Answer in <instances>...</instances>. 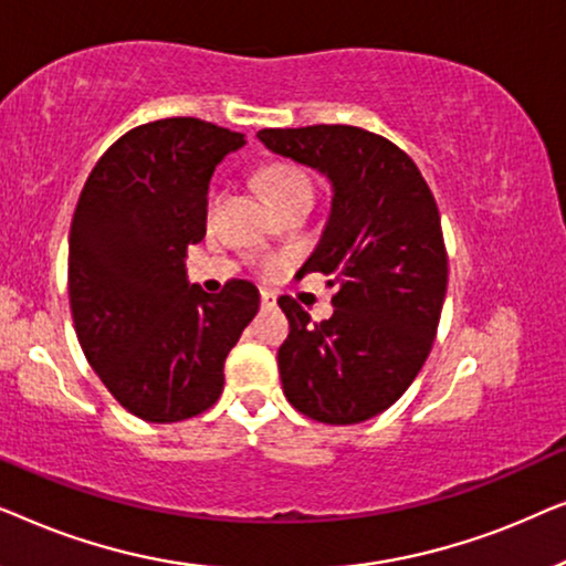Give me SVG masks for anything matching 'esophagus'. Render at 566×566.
Here are the masks:
<instances>
[{"label":"esophagus","mask_w":566,"mask_h":566,"mask_svg":"<svg viewBox=\"0 0 566 566\" xmlns=\"http://www.w3.org/2000/svg\"><path fill=\"white\" fill-rule=\"evenodd\" d=\"M260 301H262V308H273V306H275V293L262 291V293H260Z\"/></svg>","instance_id":"esophagus-1"}]
</instances>
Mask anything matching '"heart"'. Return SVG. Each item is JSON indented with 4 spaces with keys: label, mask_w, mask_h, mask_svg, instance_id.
<instances>
[{
    "label": "heart",
    "mask_w": 566,
    "mask_h": 566,
    "mask_svg": "<svg viewBox=\"0 0 566 566\" xmlns=\"http://www.w3.org/2000/svg\"><path fill=\"white\" fill-rule=\"evenodd\" d=\"M260 188L270 198V203L275 208H283L293 203L298 198H314V185L308 180V175L296 165H289V161H275V165H268L260 169L258 175ZM221 192L211 190V206H216Z\"/></svg>",
    "instance_id": "b5f03b06"
}]
</instances>
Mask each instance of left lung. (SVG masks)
Returning a JSON list of instances; mask_svg holds the SVG:
<instances>
[{"instance_id":"obj_1","label":"left lung","mask_w":566,"mask_h":566,"mask_svg":"<svg viewBox=\"0 0 566 566\" xmlns=\"http://www.w3.org/2000/svg\"><path fill=\"white\" fill-rule=\"evenodd\" d=\"M270 151L319 169L332 211L301 273H324V322L281 296L291 332L277 350L283 394L301 415L355 424L389 409L428 360L448 285L436 198L389 138L355 126L262 128Z\"/></svg>"}]
</instances>
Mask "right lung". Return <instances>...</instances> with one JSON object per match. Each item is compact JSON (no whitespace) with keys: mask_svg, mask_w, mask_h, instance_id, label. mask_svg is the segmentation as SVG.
<instances>
[{"mask_svg":"<svg viewBox=\"0 0 566 566\" xmlns=\"http://www.w3.org/2000/svg\"><path fill=\"white\" fill-rule=\"evenodd\" d=\"M244 134L198 118L130 128L84 182L69 231V304L84 358L146 422L206 412L260 308L250 281L206 293L185 275L206 237L208 182Z\"/></svg>","mask_w":566,"mask_h":566,"instance_id":"1","label":"right lung"}]
</instances>
